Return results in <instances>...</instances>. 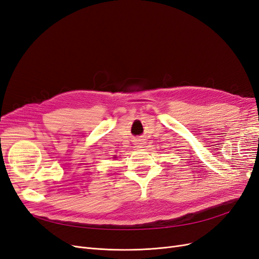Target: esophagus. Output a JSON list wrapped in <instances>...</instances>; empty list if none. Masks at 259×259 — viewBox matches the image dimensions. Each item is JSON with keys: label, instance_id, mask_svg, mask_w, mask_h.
<instances>
[{"label": "esophagus", "instance_id": "34e87169", "mask_svg": "<svg viewBox=\"0 0 259 259\" xmlns=\"http://www.w3.org/2000/svg\"><path fill=\"white\" fill-rule=\"evenodd\" d=\"M134 145L136 146L137 149H140V148H142V147L146 145L145 139H142L141 137H136L135 139H134Z\"/></svg>", "mask_w": 259, "mask_h": 259}]
</instances>
